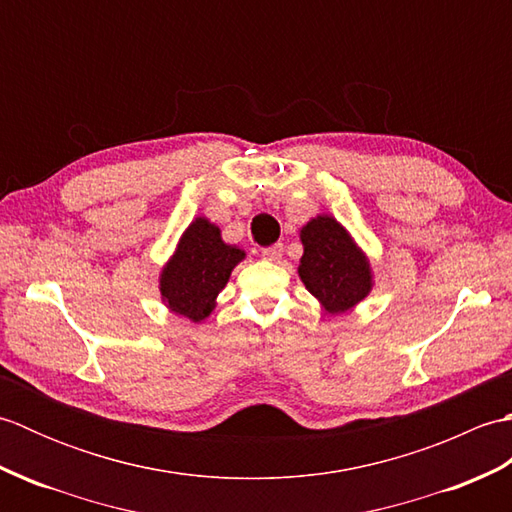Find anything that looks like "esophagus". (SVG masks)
Segmentation results:
<instances>
[{
  "instance_id": "1",
  "label": "esophagus",
  "mask_w": 512,
  "mask_h": 512,
  "mask_svg": "<svg viewBox=\"0 0 512 512\" xmlns=\"http://www.w3.org/2000/svg\"><path fill=\"white\" fill-rule=\"evenodd\" d=\"M281 255H284V244H275V246H268L262 250V257L266 262H279Z\"/></svg>"
}]
</instances>
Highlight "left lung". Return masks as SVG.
<instances>
[{
    "mask_svg": "<svg viewBox=\"0 0 512 512\" xmlns=\"http://www.w3.org/2000/svg\"><path fill=\"white\" fill-rule=\"evenodd\" d=\"M301 242L299 277L325 312H345L369 295L372 268L332 215H317L303 226Z\"/></svg>",
    "mask_w": 512,
    "mask_h": 512,
    "instance_id": "obj_1",
    "label": "left lung"
}]
</instances>
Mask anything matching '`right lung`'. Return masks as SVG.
<instances>
[{
	"label": "right lung",
	"instance_id": "add662e5",
	"mask_svg": "<svg viewBox=\"0 0 512 512\" xmlns=\"http://www.w3.org/2000/svg\"><path fill=\"white\" fill-rule=\"evenodd\" d=\"M242 259L244 250L224 244L220 228L206 217H195L160 275L162 301L195 323L206 319L231 270Z\"/></svg>",
	"mask_w": 512,
	"mask_h": 512
}]
</instances>
